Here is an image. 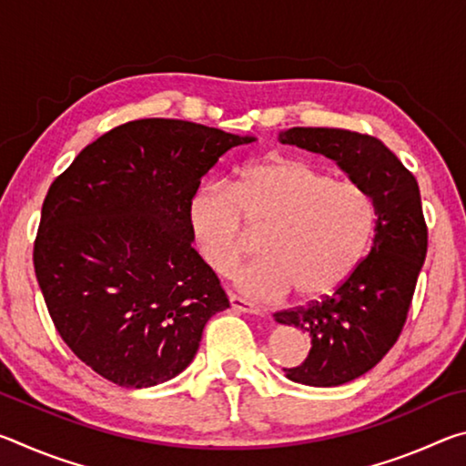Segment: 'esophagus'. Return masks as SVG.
<instances>
[{"label":"esophagus","instance_id":"esophagus-1","mask_svg":"<svg viewBox=\"0 0 466 466\" xmlns=\"http://www.w3.org/2000/svg\"><path fill=\"white\" fill-rule=\"evenodd\" d=\"M230 304H232L234 310H240V312H248V314H258V312H261V309H258L257 304H252L250 299H244V298L236 296V294H230Z\"/></svg>","mask_w":466,"mask_h":466}]
</instances>
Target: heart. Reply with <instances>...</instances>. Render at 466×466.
Instances as JSON below:
<instances>
[{
    "mask_svg": "<svg viewBox=\"0 0 466 466\" xmlns=\"http://www.w3.org/2000/svg\"><path fill=\"white\" fill-rule=\"evenodd\" d=\"M263 232L265 257L236 275L252 298H279L294 289L299 299L335 291L356 273L372 247L378 205L353 180L299 157L273 156L244 168L234 187L209 183L188 201V226L203 261L230 275Z\"/></svg>",
    "mask_w": 466,
    "mask_h": 466,
    "instance_id": "1",
    "label": "heart"
}]
</instances>
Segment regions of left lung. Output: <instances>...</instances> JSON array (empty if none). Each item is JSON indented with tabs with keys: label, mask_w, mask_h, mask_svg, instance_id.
<instances>
[{
	"label": "left lung",
	"mask_w": 466,
	"mask_h": 466,
	"mask_svg": "<svg viewBox=\"0 0 466 466\" xmlns=\"http://www.w3.org/2000/svg\"><path fill=\"white\" fill-rule=\"evenodd\" d=\"M279 139L335 160L378 205L374 244L356 273L333 294L275 312L281 325L298 327L310 337L302 364L283 368L289 380L339 386L372 370L405 327L428 255L420 185L380 139L366 133L291 127Z\"/></svg>",
	"instance_id": "8db88e82"
}]
</instances>
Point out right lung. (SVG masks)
Wrapping results in <instances>:
<instances>
[{
    "instance_id": "right-lung-1",
    "label": "right lung",
    "mask_w": 466,
    "mask_h": 466,
    "mask_svg": "<svg viewBox=\"0 0 466 466\" xmlns=\"http://www.w3.org/2000/svg\"><path fill=\"white\" fill-rule=\"evenodd\" d=\"M252 137L177 119L110 129L53 180L35 273L63 341L123 389H147L191 364L203 327L230 309L191 247L188 201L219 156Z\"/></svg>"
}]
</instances>
